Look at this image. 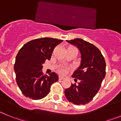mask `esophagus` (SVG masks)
I'll return each instance as SVG.
<instances>
[{"mask_svg":"<svg viewBox=\"0 0 121 121\" xmlns=\"http://www.w3.org/2000/svg\"><path fill=\"white\" fill-rule=\"evenodd\" d=\"M64 79H65V78L62 76H59V79L60 81H62V80H64Z\"/></svg>","mask_w":121,"mask_h":121,"instance_id":"34e87169","label":"esophagus"}]
</instances>
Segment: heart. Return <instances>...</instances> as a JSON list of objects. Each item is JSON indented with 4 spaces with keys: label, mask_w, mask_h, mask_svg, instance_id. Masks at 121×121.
Segmentation results:
<instances>
[{
    "label": "heart",
    "mask_w": 121,
    "mask_h": 121,
    "mask_svg": "<svg viewBox=\"0 0 121 121\" xmlns=\"http://www.w3.org/2000/svg\"><path fill=\"white\" fill-rule=\"evenodd\" d=\"M60 72L61 73L64 74L66 72V70H65L64 68H62V69H60Z\"/></svg>",
    "instance_id": "b5f03b06"
}]
</instances>
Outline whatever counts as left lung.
<instances>
[{
    "label": "left lung",
    "instance_id": "obj_1",
    "mask_svg": "<svg viewBox=\"0 0 121 121\" xmlns=\"http://www.w3.org/2000/svg\"><path fill=\"white\" fill-rule=\"evenodd\" d=\"M67 42L79 50L81 60L79 67L72 75L80 82L65 89V95L73 104L85 105L98 92L105 76L106 64L100 50L94 45L79 38Z\"/></svg>",
    "mask_w": 121,
    "mask_h": 121
}]
</instances>
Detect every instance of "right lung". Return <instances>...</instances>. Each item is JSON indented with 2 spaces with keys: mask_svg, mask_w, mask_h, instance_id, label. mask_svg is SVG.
Listing matches in <instances>:
<instances>
[{
  "mask_svg": "<svg viewBox=\"0 0 121 121\" xmlns=\"http://www.w3.org/2000/svg\"><path fill=\"white\" fill-rule=\"evenodd\" d=\"M62 41L51 37L39 38L28 42L19 50L14 68L17 84L26 98H43L50 92L51 85L58 81L55 73L43 74L42 64L51 59L56 46Z\"/></svg>",
  "mask_w": 121,
  "mask_h": 121,
  "instance_id": "right-lung-1",
  "label": "right lung"
}]
</instances>
